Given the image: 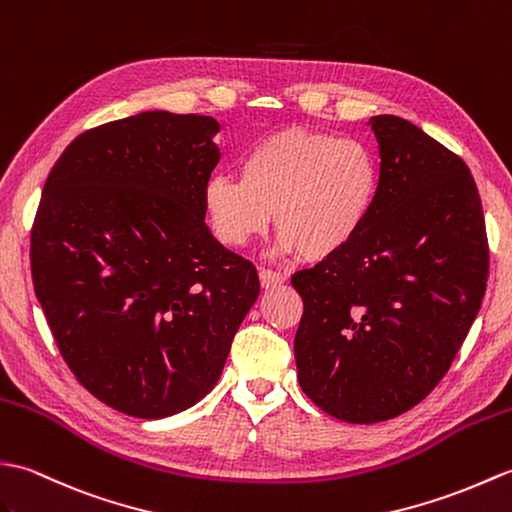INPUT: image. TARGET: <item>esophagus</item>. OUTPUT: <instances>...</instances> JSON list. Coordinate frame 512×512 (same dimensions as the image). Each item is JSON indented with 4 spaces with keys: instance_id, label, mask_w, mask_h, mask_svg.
Listing matches in <instances>:
<instances>
[{
    "instance_id": "1",
    "label": "esophagus",
    "mask_w": 512,
    "mask_h": 512,
    "mask_svg": "<svg viewBox=\"0 0 512 512\" xmlns=\"http://www.w3.org/2000/svg\"><path fill=\"white\" fill-rule=\"evenodd\" d=\"M258 278H260V287H263V289H274V287H280L282 282H285V276H282L280 271H271V269H265V267L258 269Z\"/></svg>"
}]
</instances>
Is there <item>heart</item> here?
Listing matches in <instances>:
<instances>
[{
  "instance_id": "b5f03b06",
  "label": "heart",
  "mask_w": 512,
  "mask_h": 512,
  "mask_svg": "<svg viewBox=\"0 0 512 512\" xmlns=\"http://www.w3.org/2000/svg\"><path fill=\"white\" fill-rule=\"evenodd\" d=\"M379 186L377 155L366 144L293 127L254 144L241 162V179L210 177L203 208L225 247L263 234L276 212L280 252L324 260L361 232Z\"/></svg>"
}]
</instances>
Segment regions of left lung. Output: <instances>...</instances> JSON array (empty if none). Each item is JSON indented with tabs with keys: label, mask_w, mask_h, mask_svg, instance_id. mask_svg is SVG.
I'll use <instances>...</instances> for the list:
<instances>
[{
	"label": "left lung",
	"mask_w": 512,
	"mask_h": 512,
	"mask_svg": "<svg viewBox=\"0 0 512 512\" xmlns=\"http://www.w3.org/2000/svg\"><path fill=\"white\" fill-rule=\"evenodd\" d=\"M381 186L361 232L293 274L304 394L346 423L412 410L445 377L480 311L488 241L469 166L396 116L370 118Z\"/></svg>",
	"instance_id": "1"
}]
</instances>
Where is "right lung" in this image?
<instances>
[{
	"label": "right lung",
	"instance_id": "right-lung-1",
	"mask_svg": "<svg viewBox=\"0 0 512 512\" xmlns=\"http://www.w3.org/2000/svg\"><path fill=\"white\" fill-rule=\"evenodd\" d=\"M219 129L144 111L78 135L45 179L34 293L78 383L122 414L153 420L201 401L258 298L256 267L203 221Z\"/></svg>",
	"mask_w": 512,
	"mask_h": 512
}]
</instances>
